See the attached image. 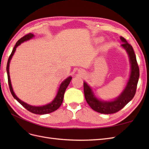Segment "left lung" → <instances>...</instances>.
Masks as SVG:
<instances>
[{"mask_svg": "<svg viewBox=\"0 0 149 149\" xmlns=\"http://www.w3.org/2000/svg\"><path fill=\"white\" fill-rule=\"evenodd\" d=\"M120 39L123 43L121 45L129 58L130 65V73L127 84L120 95L111 101H103L98 99L94 95L92 88L84 81V93L86 101L92 109L101 114H109L118 112L131 101L136 92L137 85L139 78V68L137 65L136 56L132 47L124 38Z\"/></svg>", "mask_w": 149, "mask_h": 149, "instance_id": "1", "label": "left lung"}]
</instances>
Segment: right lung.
<instances>
[{
	"label": "right lung",
	"instance_id": "1",
	"mask_svg": "<svg viewBox=\"0 0 149 149\" xmlns=\"http://www.w3.org/2000/svg\"><path fill=\"white\" fill-rule=\"evenodd\" d=\"M35 36L32 33H29L27 35H25L24 37L21 38L19 40H18V42L16 43L15 45L14 48H13L12 52L10 54V55L8 58V60L7 61V76H8V86H9V88H10V91L11 92L12 95L13 97H14L15 100L19 102L21 105L23 106L26 109H27L29 111L32 112L33 114H49L51 113V112L55 111L57 110L58 108L60 107L61 105V104L63 102V97H64V94L66 91V89L68 87V86L69 85L70 81H71L72 77L71 76H69L67 78H66L63 81L59 88H58V92L55 97L53 99V100L47 104L46 105H43L41 106H31L29 104L26 103L24 101H22L20 100V99L18 97L13 91L12 86V84H11V81H10V73H9V66H10V63L11 61L13 55H14L15 52L16 50V48L17 47H19L20 45L22 43H24V42L28 41V40H30V39L34 37Z\"/></svg>",
	"mask_w": 149,
	"mask_h": 149
}]
</instances>
